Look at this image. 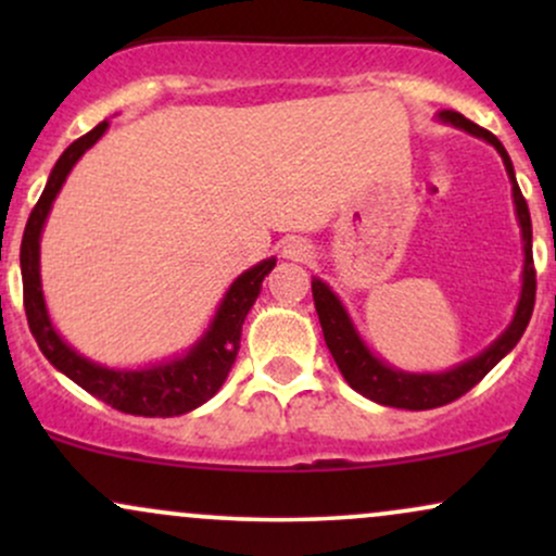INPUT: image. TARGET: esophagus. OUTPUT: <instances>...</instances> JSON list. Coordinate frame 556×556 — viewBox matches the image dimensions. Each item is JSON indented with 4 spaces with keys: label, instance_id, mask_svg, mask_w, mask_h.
<instances>
[{
    "label": "esophagus",
    "instance_id": "esophagus-1",
    "mask_svg": "<svg viewBox=\"0 0 556 556\" xmlns=\"http://www.w3.org/2000/svg\"><path fill=\"white\" fill-rule=\"evenodd\" d=\"M282 258H287V261L311 258V245L303 238H287L282 245Z\"/></svg>",
    "mask_w": 556,
    "mask_h": 556
}]
</instances>
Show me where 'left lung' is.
Masks as SVG:
<instances>
[{"label": "left lung", "mask_w": 556, "mask_h": 556, "mask_svg": "<svg viewBox=\"0 0 556 556\" xmlns=\"http://www.w3.org/2000/svg\"><path fill=\"white\" fill-rule=\"evenodd\" d=\"M439 123L460 127V130L470 132V136L486 140L496 149V154L502 156L504 169H507L509 182H513V203H515V216H518L520 225V238H522V290L518 308H515L513 321L509 327L489 344L483 353H478L476 358L460 363V366L450 368V371L439 374H410L400 371V368L389 366L387 361H381L379 355L363 342V337L355 329L353 318H350L348 308L342 305V300L331 292V287L321 279L314 277L311 290H314V303L318 321H321L324 340L334 358L337 368H340L344 381L361 392L363 397L379 402L387 407H405V410H431V407H442L446 402L463 397L468 389H473L478 381L486 376L491 368L500 363L515 344L520 342L522 331H526L528 321H531L533 303H535V269H533V229H531V212H528V203L522 198L518 180H515L513 162L509 154L504 151L500 138L491 136L489 130L470 123L468 117H463L460 112H439Z\"/></svg>", "instance_id": "left-lung-1"}]
</instances>
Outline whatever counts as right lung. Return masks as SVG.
I'll return each mask as SVG.
<instances>
[{
  "mask_svg": "<svg viewBox=\"0 0 556 556\" xmlns=\"http://www.w3.org/2000/svg\"><path fill=\"white\" fill-rule=\"evenodd\" d=\"M110 123H99L91 132L70 143L62 156L56 159L52 175H49L47 188L34 206L25 225L21 242V271H23V303L28 327L34 331L38 348L47 355L56 371L86 389L88 394L99 397L117 410L130 413V416L146 418H172L182 413L195 410L206 400H212L225 384L229 368L240 350L242 321L248 311L256 303L264 277L277 266V258H266L261 264L242 271L222 298L219 308L203 331L201 340L193 348L185 350L175 358L151 363L146 368H110L93 363L78 350H73L62 340L60 331L54 329L49 318L47 300L41 290V232L47 225V216L52 212L56 193L65 185L70 169L78 164V159L106 132Z\"/></svg>",
  "mask_w": 556,
  "mask_h": 556,
  "instance_id": "add662e5",
  "label": "right lung"
}]
</instances>
